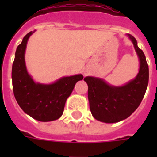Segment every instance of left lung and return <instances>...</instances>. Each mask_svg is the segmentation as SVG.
Returning a JSON list of instances; mask_svg holds the SVG:
<instances>
[{"instance_id":"obj_1","label":"left lung","mask_w":157,"mask_h":157,"mask_svg":"<svg viewBox=\"0 0 157 157\" xmlns=\"http://www.w3.org/2000/svg\"><path fill=\"white\" fill-rule=\"evenodd\" d=\"M134 44L140 62L136 77L122 86H110L103 79L86 76L90 109L96 120L105 123H116L126 119L135 110L144 97L148 85L149 70L146 57L137 45L136 39L128 34Z\"/></svg>"}]
</instances>
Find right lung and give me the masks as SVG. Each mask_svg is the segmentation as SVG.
Returning a JSON list of instances; mask_svg holds the SVG:
<instances>
[{
	"label": "right lung",
	"instance_id": "1",
	"mask_svg": "<svg viewBox=\"0 0 157 157\" xmlns=\"http://www.w3.org/2000/svg\"><path fill=\"white\" fill-rule=\"evenodd\" d=\"M33 33H28L16 50L12 66L13 94L25 113L40 121H52L63 115L67 98L83 76H64L49 85L36 83L27 71L24 59L28 38Z\"/></svg>",
	"mask_w": 157,
	"mask_h": 157
}]
</instances>
